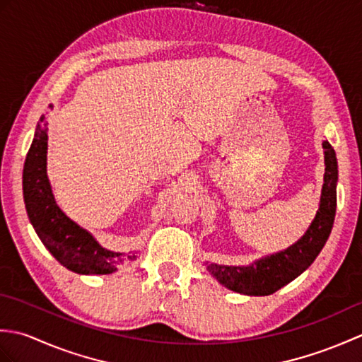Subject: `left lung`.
<instances>
[{"mask_svg": "<svg viewBox=\"0 0 362 362\" xmlns=\"http://www.w3.org/2000/svg\"><path fill=\"white\" fill-rule=\"evenodd\" d=\"M322 148H324L325 157V174L320 204L305 235L288 249L255 259L247 266L205 263L206 271L222 286L245 296H271L296 280L317 258L333 228L337 187L336 152L327 140L322 143Z\"/></svg>", "mask_w": 362, "mask_h": 362, "instance_id": "1", "label": "left lung"}]
</instances>
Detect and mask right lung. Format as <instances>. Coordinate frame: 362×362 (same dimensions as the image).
<instances>
[{"mask_svg":"<svg viewBox=\"0 0 362 362\" xmlns=\"http://www.w3.org/2000/svg\"><path fill=\"white\" fill-rule=\"evenodd\" d=\"M52 107V105H49ZM48 122L42 115L23 169V197L30 224L51 255L70 271L82 275H107L136 258L103 247L88 230L59 209L46 174Z\"/></svg>","mask_w":362,"mask_h":362,"instance_id":"right-lung-1","label":"right lung"}]
</instances>
